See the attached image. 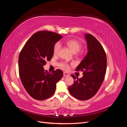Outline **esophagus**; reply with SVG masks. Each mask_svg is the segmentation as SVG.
<instances>
[{"label":"esophagus","mask_w":127,"mask_h":127,"mask_svg":"<svg viewBox=\"0 0 127 127\" xmlns=\"http://www.w3.org/2000/svg\"><path fill=\"white\" fill-rule=\"evenodd\" d=\"M64 77H67V76H69V74H68L67 72H64Z\"/></svg>","instance_id":"1"}]
</instances>
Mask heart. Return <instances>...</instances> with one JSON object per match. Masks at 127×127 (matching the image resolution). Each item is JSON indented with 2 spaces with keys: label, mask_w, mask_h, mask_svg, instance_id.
I'll use <instances>...</instances> for the list:
<instances>
[{
  "label": "heart",
  "mask_w": 127,
  "mask_h": 127,
  "mask_svg": "<svg viewBox=\"0 0 127 127\" xmlns=\"http://www.w3.org/2000/svg\"><path fill=\"white\" fill-rule=\"evenodd\" d=\"M66 44L70 49L73 53H76L78 52L80 50V48H81V44H80V43L77 41L75 40H67L66 42ZM60 49V44L59 42H58V43H56L54 46V48H53V53H54V55H56L58 53ZM60 66L64 70H68L69 69V66L66 63L62 64Z\"/></svg>",
  "instance_id": "obj_1"
}]
</instances>
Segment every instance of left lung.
<instances>
[{"instance_id": "1", "label": "left lung", "mask_w": 127, "mask_h": 127, "mask_svg": "<svg viewBox=\"0 0 127 127\" xmlns=\"http://www.w3.org/2000/svg\"><path fill=\"white\" fill-rule=\"evenodd\" d=\"M87 42V53L77 67L76 70L83 71L82 78L74 75L73 85L68 87L70 94L80 100H87L96 94L106 73L107 60L102 45L90 34H84Z\"/></svg>"}]
</instances>
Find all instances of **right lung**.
Segmentation results:
<instances>
[{"label":"right lung","mask_w":127,"mask_h":127,"mask_svg":"<svg viewBox=\"0 0 127 127\" xmlns=\"http://www.w3.org/2000/svg\"><path fill=\"white\" fill-rule=\"evenodd\" d=\"M62 36L42 31L34 33L26 42L18 58L19 74L25 90L33 98L44 100L55 93L56 84L63 76L60 69L51 73L43 66L50 61L53 48Z\"/></svg>","instance_id":"obj_1"}]
</instances>
